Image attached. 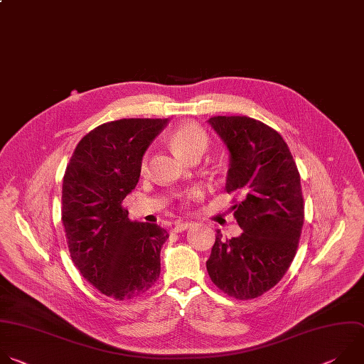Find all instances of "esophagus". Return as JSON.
Returning a JSON list of instances; mask_svg holds the SVG:
<instances>
[{
	"label": "esophagus",
	"mask_w": 364,
	"mask_h": 364,
	"mask_svg": "<svg viewBox=\"0 0 364 364\" xmlns=\"http://www.w3.org/2000/svg\"><path fill=\"white\" fill-rule=\"evenodd\" d=\"M191 227H192V223H189V221H179V223L175 224L173 231L175 232H183V231H186Z\"/></svg>",
	"instance_id": "1"
}]
</instances>
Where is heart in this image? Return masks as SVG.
<instances>
[{"mask_svg": "<svg viewBox=\"0 0 364 364\" xmlns=\"http://www.w3.org/2000/svg\"><path fill=\"white\" fill-rule=\"evenodd\" d=\"M172 148L185 159H189L191 156L196 154H203L208 148V137L206 133L193 123H183L178 126L171 137ZM143 169H146V159L143 161L141 165ZM195 192H191L189 195H193Z\"/></svg>", "mask_w": 364, "mask_h": 364, "instance_id": "b5f03b06", "label": "heart"}]
</instances>
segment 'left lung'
I'll return each instance as SVG.
<instances>
[{"instance_id": "obj_1", "label": "left lung", "mask_w": 364, "mask_h": 364, "mask_svg": "<svg viewBox=\"0 0 364 364\" xmlns=\"http://www.w3.org/2000/svg\"><path fill=\"white\" fill-rule=\"evenodd\" d=\"M208 123L230 154L225 189L242 198L232 206L242 234L223 240L216 231L206 269L225 294L257 299L294 259L304 224L300 173L281 134L262 122L216 116Z\"/></svg>"}]
</instances>
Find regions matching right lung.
Listing matches in <instances>:
<instances>
[{
    "label": "right lung",
    "mask_w": 364,
    "mask_h": 364,
    "mask_svg": "<svg viewBox=\"0 0 364 364\" xmlns=\"http://www.w3.org/2000/svg\"><path fill=\"white\" fill-rule=\"evenodd\" d=\"M169 119H120L89 132L63 179L61 221L73 262L100 293L137 297L158 281L169 238L158 224L137 223L122 206L136 188L141 159Z\"/></svg>",
    "instance_id": "1"
}]
</instances>
